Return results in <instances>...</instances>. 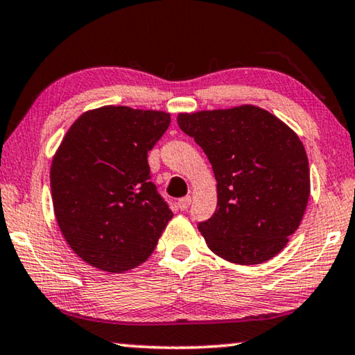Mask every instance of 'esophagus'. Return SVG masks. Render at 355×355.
Returning <instances> with one entry per match:
<instances>
[{"mask_svg": "<svg viewBox=\"0 0 355 355\" xmlns=\"http://www.w3.org/2000/svg\"><path fill=\"white\" fill-rule=\"evenodd\" d=\"M190 202H192V198L189 197H182V198H179V202H178V207H179V209H182V211H186V209L190 207Z\"/></svg>", "mask_w": 355, "mask_h": 355, "instance_id": "1", "label": "esophagus"}]
</instances>
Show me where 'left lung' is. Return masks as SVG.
<instances>
[{"instance_id": "1", "label": "left lung", "mask_w": 355, "mask_h": 355, "mask_svg": "<svg viewBox=\"0 0 355 355\" xmlns=\"http://www.w3.org/2000/svg\"><path fill=\"white\" fill-rule=\"evenodd\" d=\"M218 182V207L198 224L208 248L229 263L274 258L300 227L311 193L304 146L290 126L256 105L179 114Z\"/></svg>"}]
</instances>
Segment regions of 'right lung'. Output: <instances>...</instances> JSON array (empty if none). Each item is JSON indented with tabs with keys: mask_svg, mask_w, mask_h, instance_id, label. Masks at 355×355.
Instances as JSON below:
<instances>
[{
	"mask_svg": "<svg viewBox=\"0 0 355 355\" xmlns=\"http://www.w3.org/2000/svg\"><path fill=\"white\" fill-rule=\"evenodd\" d=\"M169 121L160 110L99 107L76 118L53 157L59 229L96 269L121 274L142 264L173 218L147 163Z\"/></svg>",
	"mask_w": 355,
	"mask_h": 355,
	"instance_id": "add662e5",
	"label": "right lung"
}]
</instances>
